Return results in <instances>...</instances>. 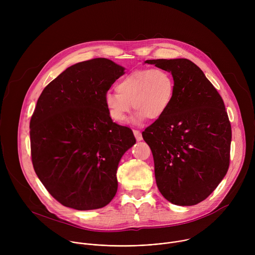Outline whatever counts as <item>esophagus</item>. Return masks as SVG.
Masks as SVG:
<instances>
[{"mask_svg": "<svg viewBox=\"0 0 255 255\" xmlns=\"http://www.w3.org/2000/svg\"><path fill=\"white\" fill-rule=\"evenodd\" d=\"M133 133H134V136L136 138L137 141H141L142 140V134L139 130H133Z\"/></svg>", "mask_w": 255, "mask_h": 255, "instance_id": "obj_1", "label": "esophagus"}]
</instances>
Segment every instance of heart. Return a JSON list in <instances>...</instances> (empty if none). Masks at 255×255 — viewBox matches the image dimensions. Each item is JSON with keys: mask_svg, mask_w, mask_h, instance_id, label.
<instances>
[{"mask_svg": "<svg viewBox=\"0 0 255 255\" xmlns=\"http://www.w3.org/2000/svg\"><path fill=\"white\" fill-rule=\"evenodd\" d=\"M174 80L163 68L137 69L116 85L117 93L108 92L104 97L109 117L123 123L133 109L137 110L134 122L145 118L155 120L165 114L173 100Z\"/></svg>", "mask_w": 255, "mask_h": 255, "instance_id": "1", "label": "heart"}]
</instances>
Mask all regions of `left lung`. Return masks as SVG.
<instances>
[{
  "instance_id": "obj_1",
  "label": "left lung",
  "mask_w": 255,
  "mask_h": 255,
  "mask_svg": "<svg viewBox=\"0 0 255 255\" xmlns=\"http://www.w3.org/2000/svg\"><path fill=\"white\" fill-rule=\"evenodd\" d=\"M145 63L171 72L175 86L168 110L142 132L152 151L157 188L174 205L199 204L221 183L230 163L232 132L224 102L189 59Z\"/></svg>"
}]
</instances>
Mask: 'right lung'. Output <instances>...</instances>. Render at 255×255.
Returning a JSON list of instances; mask_svg holds the SVG:
<instances>
[{"label":"right lung","instance_id":"right-lung-1","mask_svg":"<svg viewBox=\"0 0 255 255\" xmlns=\"http://www.w3.org/2000/svg\"><path fill=\"white\" fill-rule=\"evenodd\" d=\"M124 67L94 58L66 68L41 93L30 120L34 170L61 205L80 211L107 206L117 168L136 139L109 117L106 93Z\"/></svg>","mask_w":255,"mask_h":255}]
</instances>
